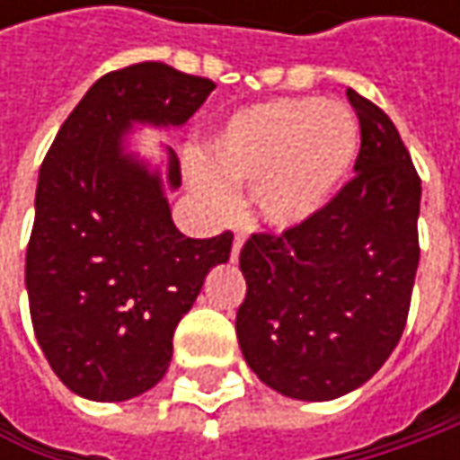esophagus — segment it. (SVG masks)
Masks as SVG:
<instances>
[{
	"label": "esophagus",
	"instance_id": "1",
	"mask_svg": "<svg viewBox=\"0 0 460 460\" xmlns=\"http://www.w3.org/2000/svg\"><path fill=\"white\" fill-rule=\"evenodd\" d=\"M243 243H245V235H243V233H238V235H235V240H233V253H230V258H233V261H238Z\"/></svg>",
	"mask_w": 460,
	"mask_h": 460
}]
</instances>
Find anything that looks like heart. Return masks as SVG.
<instances>
[{"mask_svg": "<svg viewBox=\"0 0 460 460\" xmlns=\"http://www.w3.org/2000/svg\"><path fill=\"white\" fill-rule=\"evenodd\" d=\"M358 153V122L341 104L281 97L243 107L202 146L194 184L215 207L248 186L258 215L289 227L323 209Z\"/></svg>", "mask_w": 460, "mask_h": 460, "instance_id": "b5f03b06", "label": "heart"}]
</instances>
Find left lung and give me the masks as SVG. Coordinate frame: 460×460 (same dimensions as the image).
Here are the masks:
<instances>
[{"mask_svg":"<svg viewBox=\"0 0 460 460\" xmlns=\"http://www.w3.org/2000/svg\"><path fill=\"white\" fill-rule=\"evenodd\" d=\"M348 99L361 125L356 176L312 217L240 251V350L266 386L307 402L343 397L386 363L420 263L410 151L381 107L353 89Z\"/></svg>","mask_w":460,"mask_h":460,"instance_id":"1","label":"left lung"}]
</instances>
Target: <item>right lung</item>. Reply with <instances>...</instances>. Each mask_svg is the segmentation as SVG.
Masks as SVG:
<instances>
[{
	"instance_id": "obj_1",
	"label": "right lung",
	"mask_w": 460,
	"mask_h": 460,
	"mask_svg": "<svg viewBox=\"0 0 460 460\" xmlns=\"http://www.w3.org/2000/svg\"><path fill=\"white\" fill-rule=\"evenodd\" d=\"M215 81L143 61L104 74L66 117L40 166L25 284L35 338L81 397L122 402L164 379L173 330L233 233L186 238L161 179L122 155L130 119L181 125ZM168 184L181 186L171 153Z\"/></svg>"
}]
</instances>
